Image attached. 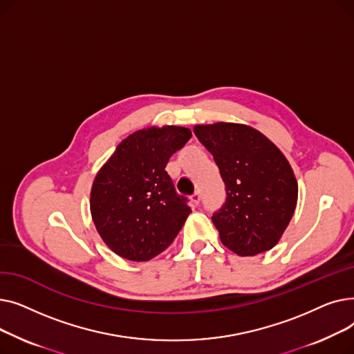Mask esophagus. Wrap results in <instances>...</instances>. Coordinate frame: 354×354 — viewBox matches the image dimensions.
<instances>
[{
	"mask_svg": "<svg viewBox=\"0 0 354 354\" xmlns=\"http://www.w3.org/2000/svg\"><path fill=\"white\" fill-rule=\"evenodd\" d=\"M191 199H192V202L195 203V205H199V202H201V192H195V194L191 196Z\"/></svg>",
	"mask_w": 354,
	"mask_h": 354,
	"instance_id": "1",
	"label": "esophagus"
}]
</instances>
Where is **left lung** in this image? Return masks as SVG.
<instances>
[{
  "label": "left lung",
  "mask_w": 354,
  "mask_h": 354,
  "mask_svg": "<svg viewBox=\"0 0 354 354\" xmlns=\"http://www.w3.org/2000/svg\"><path fill=\"white\" fill-rule=\"evenodd\" d=\"M194 133L212 153L225 182V203L212 216L221 243L239 257L275 247L299 198V183L284 153L243 123L196 124Z\"/></svg>",
  "instance_id": "left-lung-1"
}]
</instances>
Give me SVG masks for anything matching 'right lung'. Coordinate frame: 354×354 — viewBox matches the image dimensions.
<instances>
[{"mask_svg":"<svg viewBox=\"0 0 354 354\" xmlns=\"http://www.w3.org/2000/svg\"><path fill=\"white\" fill-rule=\"evenodd\" d=\"M192 136L188 127L149 126L123 139L96 174L90 214L104 244L129 261H149L172 244L191 214L165 171Z\"/></svg>","mask_w":354,"mask_h":354,"instance_id":"right-lung-1","label":"right lung"}]
</instances>
